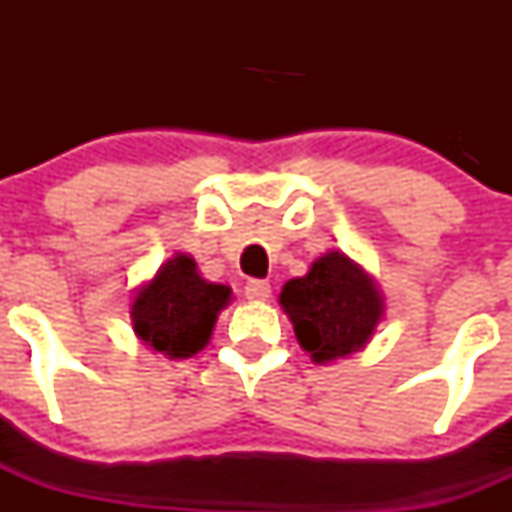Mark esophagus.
I'll return each mask as SVG.
<instances>
[{
	"instance_id": "1",
	"label": "esophagus",
	"mask_w": 512,
	"mask_h": 512,
	"mask_svg": "<svg viewBox=\"0 0 512 512\" xmlns=\"http://www.w3.org/2000/svg\"><path fill=\"white\" fill-rule=\"evenodd\" d=\"M246 297L251 302H266L271 297V284L264 279H251L246 284Z\"/></svg>"
}]
</instances>
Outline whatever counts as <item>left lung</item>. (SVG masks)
<instances>
[{"label": "left lung", "mask_w": 512, "mask_h": 512, "mask_svg": "<svg viewBox=\"0 0 512 512\" xmlns=\"http://www.w3.org/2000/svg\"><path fill=\"white\" fill-rule=\"evenodd\" d=\"M279 305L315 364L361 351L384 318L377 279L343 251H325L312 261L305 277L289 279Z\"/></svg>", "instance_id": "1"}]
</instances>
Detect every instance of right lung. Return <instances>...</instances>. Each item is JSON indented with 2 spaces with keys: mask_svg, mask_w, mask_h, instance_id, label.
<instances>
[{
  "mask_svg": "<svg viewBox=\"0 0 512 512\" xmlns=\"http://www.w3.org/2000/svg\"><path fill=\"white\" fill-rule=\"evenodd\" d=\"M233 300L228 284L210 282L189 253H174L135 289L130 320L138 341L166 359H189L210 343L217 315Z\"/></svg>",
  "mask_w": 512,
  "mask_h": 512,
  "instance_id": "obj_1",
  "label": "right lung"
}]
</instances>
